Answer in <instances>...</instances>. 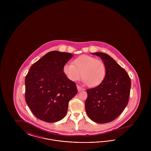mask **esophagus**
<instances>
[{
    "label": "esophagus",
    "mask_w": 151,
    "mask_h": 151,
    "mask_svg": "<svg viewBox=\"0 0 151 151\" xmlns=\"http://www.w3.org/2000/svg\"><path fill=\"white\" fill-rule=\"evenodd\" d=\"M77 88H78V92H80V91H84V89L81 87V86H77Z\"/></svg>",
    "instance_id": "esophagus-1"
}]
</instances>
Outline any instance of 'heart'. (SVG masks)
<instances>
[{
    "label": "heart",
    "mask_w": 151,
    "mask_h": 151,
    "mask_svg": "<svg viewBox=\"0 0 151 151\" xmlns=\"http://www.w3.org/2000/svg\"><path fill=\"white\" fill-rule=\"evenodd\" d=\"M63 72L67 78L76 81L83 77V82L89 86H99L105 78L106 69L104 62L96 58L83 55L65 64Z\"/></svg>",
    "instance_id": "obj_1"
}]
</instances>
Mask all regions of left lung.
I'll list each match as a JSON object with an SVG mask.
<instances>
[{
    "label": "left lung",
    "mask_w": 151,
    "mask_h": 151,
    "mask_svg": "<svg viewBox=\"0 0 151 151\" xmlns=\"http://www.w3.org/2000/svg\"><path fill=\"white\" fill-rule=\"evenodd\" d=\"M91 54L101 58L106 73L99 86L86 90V114L93 122L109 123L116 119L127 106L131 80L127 72L110 56L100 52Z\"/></svg>",
    "instance_id": "left-lung-1"
}]
</instances>
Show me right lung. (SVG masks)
I'll list each match as a JSON object with an SVG mask.
<instances>
[{
	"label": "right lung",
	"instance_id": "add662e5",
	"mask_svg": "<svg viewBox=\"0 0 151 151\" xmlns=\"http://www.w3.org/2000/svg\"><path fill=\"white\" fill-rule=\"evenodd\" d=\"M73 57L66 52L52 51L32 65L25 77V100L39 119L58 122L67 114L68 102L77 94L76 84L63 72Z\"/></svg>",
	"mask_w": 151,
	"mask_h": 151
}]
</instances>
